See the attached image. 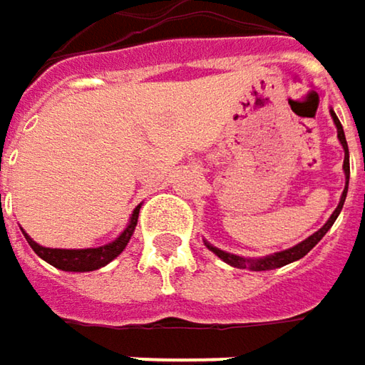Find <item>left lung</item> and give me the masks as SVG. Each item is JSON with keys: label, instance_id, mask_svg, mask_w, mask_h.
I'll use <instances>...</instances> for the list:
<instances>
[{"label": "left lung", "instance_id": "1", "mask_svg": "<svg viewBox=\"0 0 365 365\" xmlns=\"http://www.w3.org/2000/svg\"><path fill=\"white\" fill-rule=\"evenodd\" d=\"M331 118L334 121V125H336V136H339V142H341V146H343V150H345V161H343V171H345V190H343V194H341V200H339V206L334 208V212L331 215V219L324 223V225L320 227L316 233H312L308 240H304V242H299L297 246L289 247V250H283V252H277V254H270V256H264V258H242V256H235V254H229V252H223V250H219V247L210 246L208 242H206V247L210 250V252H215L223 262L227 264H231V267L235 268H250V270H272V268H281L285 267V264H289V262H295V260H299V258H304L308 252H310L312 247L316 246L324 235H327V231L331 229L332 223L336 221V217H339V212H341V208H343V202H345V198H347V185H349V148H347V140H345V132H343V125H341V121L339 118L334 115V111H331Z\"/></svg>", "mask_w": 365, "mask_h": 365}]
</instances>
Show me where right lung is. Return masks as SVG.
<instances>
[{
    "mask_svg": "<svg viewBox=\"0 0 365 365\" xmlns=\"http://www.w3.org/2000/svg\"><path fill=\"white\" fill-rule=\"evenodd\" d=\"M138 212L140 206L134 208L132 217H130V223L123 229V233L115 237L111 244L107 246H98V247H84V250H59V247H43L38 246L34 242L33 237L24 233L29 246L33 247L34 254L38 258H43L45 262H49L51 267L59 268V270H68V272H91V270H97L101 267H107L111 260H115L119 254L125 250L134 229H136V223H138Z\"/></svg>",
    "mask_w": 365,
    "mask_h": 365,
    "instance_id": "obj_1",
    "label": "right lung"
}]
</instances>
